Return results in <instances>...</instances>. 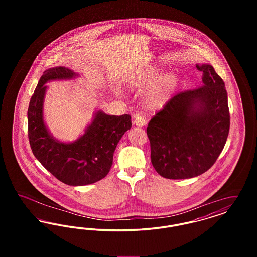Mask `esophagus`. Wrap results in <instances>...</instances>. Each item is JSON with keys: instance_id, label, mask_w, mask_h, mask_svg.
<instances>
[{"instance_id": "1", "label": "esophagus", "mask_w": 257, "mask_h": 257, "mask_svg": "<svg viewBox=\"0 0 257 257\" xmlns=\"http://www.w3.org/2000/svg\"><path fill=\"white\" fill-rule=\"evenodd\" d=\"M134 124L138 127H144L147 124V119L145 116L140 115V114H136L134 116Z\"/></svg>"}]
</instances>
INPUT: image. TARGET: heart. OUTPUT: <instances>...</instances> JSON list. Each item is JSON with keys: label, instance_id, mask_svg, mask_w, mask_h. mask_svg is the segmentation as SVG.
Listing matches in <instances>:
<instances>
[{"label": "heart", "instance_id": "heart-1", "mask_svg": "<svg viewBox=\"0 0 257 257\" xmlns=\"http://www.w3.org/2000/svg\"><path fill=\"white\" fill-rule=\"evenodd\" d=\"M163 69L159 66H152L140 70L130 80V85L134 88L147 89L145 95V103L151 110L161 109L166 106L177 86V78L174 74H168L161 78Z\"/></svg>", "mask_w": 257, "mask_h": 257}]
</instances>
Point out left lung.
I'll use <instances>...</instances> for the list:
<instances>
[{
  "instance_id": "obj_1",
  "label": "left lung",
  "mask_w": 257,
  "mask_h": 257,
  "mask_svg": "<svg viewBox=\"0 0 257 257\" xmlns=\"http://www.w3.org/2000/svg\"><path fill=\"white\" fill-rule=\"evenodd\" d=\"M202 86L177 93L148 123L151 163L168 179L196 177L218 159L227 140L230 115L222 79L208 63Z\"/></svg>"
}]
</instances>
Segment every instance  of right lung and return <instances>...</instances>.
Masks as SVG:
<instances>
[{
	"mask_svg": "<svg viewBox=\"0 0 257 257\" xmlns=\"http://www.w3.org/2000/svg\"><path fill=\"white\" fill-rule=\"evenodd\" d=\"M64 66L52 67L40 77L28 109V136L34 155L62 183L84 186L104 178L112 165L113 153L124 133L132 126L131 116L109 115L95 110L85 133L72 143L54 138L43 117L44 99L52 81L79 77Z\"/></svg>",
	"mask_w": 257,
	"mask_h": 257,
	"instance_id": "right-lung-1",
	"label": "right lung"
}]
</instances>
